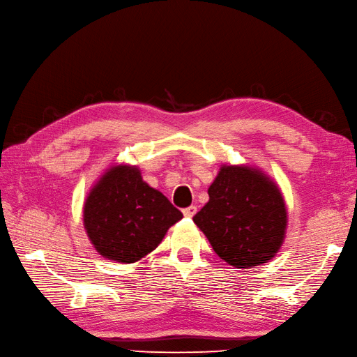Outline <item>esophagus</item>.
I'll list each match as a JSON object with an SVG mask.
<instances>
[{"instance_id": "1", "label": "esophagus", "mask_w": 357, "mask_h": 357, "mask_svg": "<svg viewBox=\"0 0 357 357\" xmlns=\"http://www.w3.org/2000/svg\"><path fill=\"white\" fill-rule=\"evenodd\" d=\"M195 213H197L195 205H190V207H188V208H183V214H185V218H193Z\"/></svg>"}]
</instances>
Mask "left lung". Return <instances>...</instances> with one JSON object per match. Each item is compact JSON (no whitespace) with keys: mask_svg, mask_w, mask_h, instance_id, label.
Listing matches in <instances>:
<instances>
[{"mask_svg":"<svg viewBox=\"0 0 357 357\" xmlns=\"http://www.w3.org/2000/svg\"><path fill=\"white\" fill-rule=\"evenodd\" d=\"M208 197L193 222L218 256L243 269L271 261L287 226L286 204L275 183L256 168L223 165Z\"/></svg>","mask_w":357,"mask_h":357,"instance_id":"1","label":"left lung"}]
</instances>
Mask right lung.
Wrapping results in <instances>:
<instances>
[{
    "label": "right lung",
    "instance_id": "obj_1",
    "mask_svg": "<svg viewBox=\"0 0 357 357\" xmlns=\"http://www.w3.org/2000/svg\"><path fill=\"white\" fill-rule=\"evenodd\" d=\"M181 218V211L129 165L107 169L83 207L84 229L95 250L122 264L153 252Z\"/></svg>",
    "mask_w": 357,
    "mask_h": 357
}]
</instances>
